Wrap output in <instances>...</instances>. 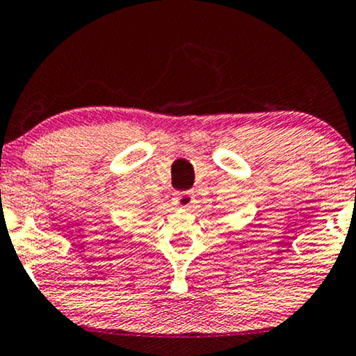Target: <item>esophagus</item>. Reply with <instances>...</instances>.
<instances>
[{"instance_id": "esophagus-1", "label": "esophagus", "mask_w": 356, "mask_h": 356, "mask_svg": "<svg viewBox=\"0 0 356 356\" xmlns=\"http://www.w3.org/2000/svg\"><path fill=\"white\" fill-rule=\"evenodd\" d=\"M195 201V195L191 191H183V193H175L173 202L178 207H189Z\"/></svg>"}]
</instances>
